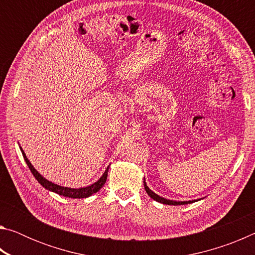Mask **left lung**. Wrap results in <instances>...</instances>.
<instances>
[{
	"mask_svg": "<svg viewBox=\"0 0 255 255\" xmlns=\"http://www.w3.org/2000/svg\"><path fill=\"white\" fill-rule=\"evenodd\" d=\"M144 187H145V190L146 192H147V195L152 198V199L156 200L158 202H161V204H164V205H172V206H179V205H188V204H191V202H195L196 200H190V201H173V200H169V199H165V198H162L157 196L156 193H154L152 190H150L147 185H146V182H145V179H144Z\"/></svg>",
	"mask_w": 255,
	"mask_h": 255,
	"instance_id": "1",
	"label": "left lung"
}]
</instances>
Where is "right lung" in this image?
<instances>
[{"mask_svg":"<svg viewBox=\"0 0 255 255\" xmlns=\"http://www.w3.org/2000/svg\"><path fill=\"white\" fill-rule=\"evenodd\" d=\"M20 149H21V152H22V155H23V158H24L25 163H27V165L29 166L30 171H31V173L33 174L34 178L37 179L38 182H39L45 189L49 190V191H53L55 193H57V195L64 196V197H68V198H74V199H75V198H76V199H80V198H88L90 196H92L93 193L98 192L99 190H100L103 187V185H105V183H106V180H107V176H108V170H109V166L107 167L106 172L102 174L101 178L99 179L96 183L89 185V187L80 188V189H72V188H66V187H60V185H58V184H55L53 182H50V181L46 180L44 176L38 173V171L34 169V167L32 166V164L29 162V159L27 158V156H25V154H24V152L22 150V148L20 147Z\"/></svg>","mask_w":255,"mask_h":255,"instance_id":"add662e5","label":"right lung"}]
</instances>
